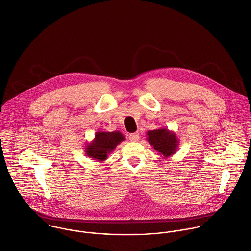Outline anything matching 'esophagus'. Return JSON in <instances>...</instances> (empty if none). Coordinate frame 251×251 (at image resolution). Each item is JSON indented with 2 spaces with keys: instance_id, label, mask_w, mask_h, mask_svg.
Masks as SVG:
<instances>
[{
  "instance_id": "34e87169",
  "label": "esophagus",
  "mask_w": 251,
  "mask_h": 251,
  "mask_svg": "<svg viewBox=\"0 0 251 251\" xmlns=\"http://www.w3.org/2000/svg\"><path fill=\"white\" fill-rule=\"evenodd\" d=\"M139 138H140V136H139V133H138V132H134V133H131V134L129 135V139H130L131 141H133V142L138 141Z\"/></svg>"
}]
</instances>
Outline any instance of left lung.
<instances>
[{
  "label": "left lung",
  "instance_id": "1",
  "mask_svg": "<svg viewBox=\"0 0 251 251\" xmlns=\"http://www.w3.org/2000/svg\"><path fill=\"white\" fill-rule=\"evenodd\" d=\"M147 141L163 158H169L175 154L179 145L176 133L166 127L149 130L147 132Z\"/></svg>",
  "mask_w": 251,
  "mask_h": 251
}]
</instances>
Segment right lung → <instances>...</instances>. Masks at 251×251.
I'll use <instances>...</instances> for the list:
<instances>
[{"label":"right lung","mask_w":251,"mask_h":251,"mask_svg":"<svg viewBox=\"0 0 251 251\" xmlns=\"http://www.w3.org/2000/svg\"><path fill=\"white\" fill-rule=\"evenodd\" d=\"M125 140V136L120 131H98L95 134V138L86 144L84 151L87 156L102 162L107 159L116 147Z\"/></svg>","instance_id":"right-lung-1"}]
</instances>
